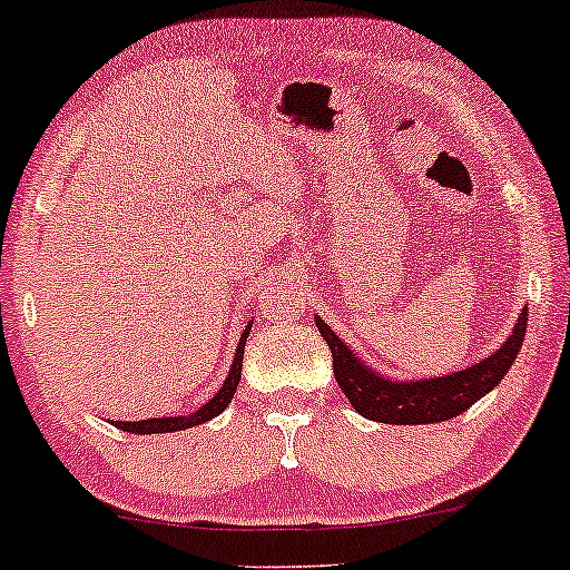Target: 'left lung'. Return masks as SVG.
Listing matches in <instances>:
<instances>
[{
  "label": "left lung",
  "instance_id": "obj_1",
  "mask_svg": "<svg viewBox=\"0 0 570 570\" xmlns=\"http://www.w3.org/2000/svg\"><path fill=\"white\" fill-rule=\"evenodd\" d=\"M318 332L332 351V367H335L337 385L348 396L353 410L377 423H394V426H417V423H440L448 417L461 415L476 399L503 381L509 367L514 364L517 353L522 348L528 326V311L520 313L514 332L493 356L482 358L474 367L453 372L431 381H385V377L364 367L348 345L335 332L316 318Z\"/></svg>",
  "mask_w": 570,
  "mask_h": 570
}]
</instances>
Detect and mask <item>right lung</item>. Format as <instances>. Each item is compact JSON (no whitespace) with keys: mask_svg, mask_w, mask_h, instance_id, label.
I'll return each instance as SVG.
<instances>
[{"mask_svg":"<svg viewBox=\"0 0 570 570\" xmlns=\"http://www.w3.org/2000/svg\"><path fill=\"white\" fill-rule=\"evenodd\" d=\"M248 330H252V322H248L244 337H240V343H238V351H235V362L230 367V375H227V381L222 383L217 396H214L212 402L203 404L198 412H193V415H176V417H149V421H112L115 426L122 431H130V434H171V431L200 426V423L212 421V417H217L219 412H225V407L230 404V399L240 381V367H244V345H246Z\"/></svg>","mask_w":570,"mask_h":570,"instance_id":"obj_1","label":"right lung"}]
</instances>
